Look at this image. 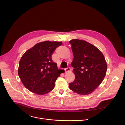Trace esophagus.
Masks as SVG:
<instances>
[{
	"label": "esophagus",
	"instance_id": "1",
	"mask_svg": "<svg viewBox=\"0 0 125 125\" xmlns=\"http://www.w3.org/2000/svg\"><path fill=\"white\" fill-rule=\"evenodd\" d=\"M65 70L66 72H70V71H71V69L70 67H67V68H66L65 69Z\"/></svg>",
	"mask_w": 125,
	"mask_h": 125
}]
</instances>
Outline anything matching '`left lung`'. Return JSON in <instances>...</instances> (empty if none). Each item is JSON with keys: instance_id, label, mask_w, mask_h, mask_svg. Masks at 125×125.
<instances>
[{"instance_id": "left-lung-1", "label": "left lung", "mask_w": 125, "mask_h": 125, "mask_svg": "<svg viewBox=\"0 0 125 125\" xmlns=\"http://www.w3.org/2000/svg\"><path fill=\"white\" fill-rule=\"evenodd\" d=\"M71 44L74 59L75 80L69 83L70 90L81 95L92 93L103 81L107 71V63L102 52L88 42L74 39Z\"/></svg>"}]
</instances>
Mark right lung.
Segmentation results:
<instances>
[{
  "instance_id": "1",
  "label": "right lung",
  "mask_w": 125,
  "mask_h": 125,
  "mask_svg": "<svg viewBox=\"0 0 125 125\" xmlns=\"http://www.w3.org/2000/svg\"><path fill=\"white\" fill-rule=\"evenodd\" d=\"M61 42L45 41L28 50L19 62L18 75L24 86L31 92L43 95L51 91L62 72L51 59Z\"/></svg>"
}]
</instances>
